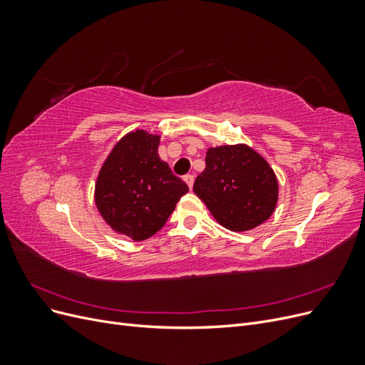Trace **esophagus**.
I'll return each instance as SVG.
<instances>
[{"label": "esophagus", "instance_id": "1", "mask_svg": "<svg viewBox=\"0 0 365 365\" xmlns=\"http://www.w3.org/2000/svg\"><path fill=\"white\" fill-rule=\"evenodd\" d=\"M184 181H185L187 185H189V189H192V187H193V181H195V176H193V175H185V176H184Z\"/></svg>", "mask_w": 365, "mask_h": 365}]
</instances>
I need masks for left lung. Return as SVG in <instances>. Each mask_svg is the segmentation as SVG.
<instances>
[{
    "instance_id": "obj_1",
    "label": "left lung",
    "mask_w": 365,
    "mask_h": 365,
    "mask_svg": "<svg viewBox=\"0 0 365 365\" xmlns=\"http://www.w3.org/2000/svg\"><path fill=\"white\" fill-rule=\"evenodd\" d=\"M193 192L230 231H248L268 220L279 201V181L268 161L244 143L208 148Z\"/></svg>"
}]
</instances>
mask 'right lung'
<instances>
[{
  "mask_svg": "<svg viewBox=\"0 0 365 365\" xmlns=\"http://www.w3.org/2000/svg\"><path fill=\"white\" fill-rule=\"evenodd\" d=\"M160 135L135 129L121 137L97 175L94 202L117 235L146 240L160 231L189 192L158 155Z\"/></svg>",
  "mask_w": 365,
  "mask_h": 365,
  "instance_id": "obj_1",
  "label": "right lung"
}]
</instances>
